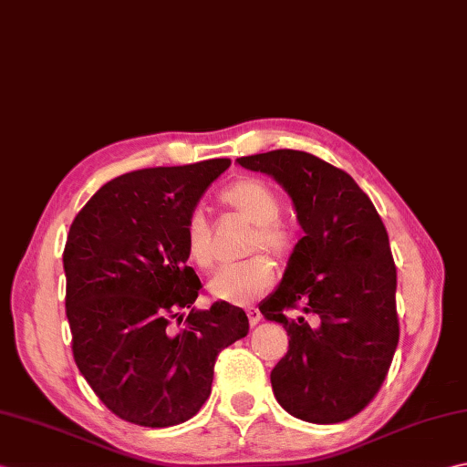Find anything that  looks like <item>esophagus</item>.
I'll list each match as a JSON object with an SVG mask.
<instances>
[{"label": "esophagus", "instance_id": "1", "mask_svg": "<svg viewBox=\"0 0 467 467\" xmlns=\"http://www.w3.org/2000/svg\"><path fill=\"white\" fill-rule=\"evenodd\" d=\"M246 317H249L251 326H257L261 322V312H259V309L251 307V309H246Z\"/></svg>", "mask_w": 467, "mask_h": 467}]
</instances>
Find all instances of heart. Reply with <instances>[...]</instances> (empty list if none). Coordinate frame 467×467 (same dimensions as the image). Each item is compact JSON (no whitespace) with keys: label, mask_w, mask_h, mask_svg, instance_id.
Masks as SVG:
<instances>
[{"label":"heart","mask_w":467,"mask_h":467,"mask_svg":"<svg viewBox=\"0 0 467 467\" xmlns=\"http://www.w3.org/2000/svg\"><path fill=\"white\" fill-rule=\"evenodd\" d=\"M221 202L243 216L244 221L254 224L246 253L263 251L275 261H285L294 249V236L279 218L283 202L275 190L259 178H241L233 182L221 192ZM186 254L192 265L198 269L210 271L214 267L213 228L202 210H194L186 218L184 226ZM273 281V267L265 257L246 259L234 267L218 271L214 279L208 283V291L216 299L228 301L234 306H246L259 299L269 289Z\"/></svg>","instance_id":"obj_1"}]
</instances>
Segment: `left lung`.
Masks as SVG:
<instances>
[{
    "instance_id": "obj_1",
    "label": "left lung",
    "mask_w": 467,
    "mask_h": 467,
    "mask_svg": "<svg viewBox=\"0 0 467 467\" xmlns=\"http://www.w3.org/2000/svg\"><path fill=\"white\" fill-rule=\"evenodd\" d=\"M275 178L294 200L306 236L279 287L259 306L289 336L271 387L289 415L330 425L358 415L377 395L399 344L397 267L387 228L340 168L297 150L236 160ZM287 308L306 316L289 318Z\"/></svg>"
}]
</instances>
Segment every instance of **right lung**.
I'll use <instances>...</instances> for the list:
<instances>
[{
  "mask_svg": "<svg viewBox=\"0 0 467 467\" xmlns=\"http://www.w3.org/2000/svg\"><path fill=\"white\" fill-rule=\"evenodd\" d=\"M228 166L224 158L123 173L70 224L62 263L72 356L123 421H188L210 397L216 356L249 332L241 307H194L202 283L186 265V218ZM182 318L176 333L171 322Z\"/></svg>",
  "mask_w": 467,
  "mask_h": 467,
  "instance_id": "1",
  "label": "right lung"
}]
</instances>
